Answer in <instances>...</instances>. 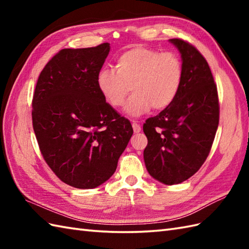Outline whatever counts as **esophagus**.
<instances>
[{
    "label": "esophagus",
    "mask_w": 249,
    "mask_h": 249,
    "mask_svg": "<svg viewBox=\"0 0 249 249\" xmlns=\"http://www.w3.org/2000/svg\"><path fill=\"white\" fill-rule=\"evenodd\" d=\"M133 129H134L135 133H140L141 125L139 123H137V122H133Z\"/></svg>",
    "instance_id": "34e87169"
}]
</instances>
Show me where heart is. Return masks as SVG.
Returning a JSON list of instances; mask_svg holds the SVG:
<instances>
[{"label": "heart", "mask_w": 249, "mask_h": 249, "mask_svg": "<svg viewBox=\"0 0 249 249\" xmlns=\"http://www.w3.org/2000/svg\"><path fill=\"white\" fill-rule=\"evenodd\" d=\"M115 70L102 68L96 84L111 107L119 108L131 95L124 111L130 116H140L150 109L169 107L177 98L183 81V65L172 52H160L136 45L116 56Z\"/></svg>", "instance_id": "obj_1"}]
</instances>
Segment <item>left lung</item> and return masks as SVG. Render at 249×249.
<instances>
[{
    "label": "left lung",
    "instance_id": "left-lung-1",
    "mask_svg": "<svg viewBox=\"0 0 249 249\" xmlns=\"http://www.w3.org/2000/svg\"><path fill=\"white\" fill-rule=\"evenodd\" d=\"M181 53L183 81L174 102L145 121L147 172L156 181L174 185L186 181L203 165L219 122L217 88L202 54L179 38L169 39Z\"/></svg>",
    "mask_w": 249,
    "mask_h": 249
}]
</instances>
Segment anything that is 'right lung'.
<instances>
[{
    "label": "right lung",
    "instance_id": "add662e5",
    "mask_svg": "<svg viewBox=\"0 0 249 249\" xmlns=\"http://www.w3.org/2000/svg\"><path fill=\"white\" fill-rule=\"evenodd\" d=\"M109 51L108 43L63 49L36 83L32 120L40 152L55 176L76 188H95L112 177L134 133L97 89Z\"/></svg>",
    "mask_w": 249,
    "mask_h": 249
}]
</instances>
